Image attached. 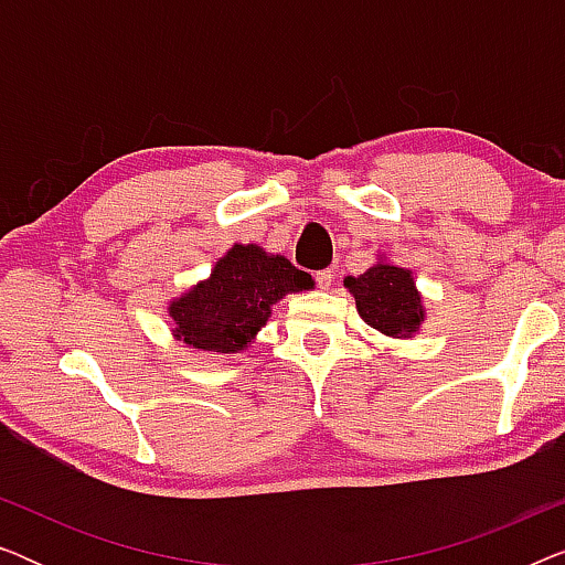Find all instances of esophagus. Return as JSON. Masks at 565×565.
I'll return each instance as SVG.
<instances>
[{
  "instance_id": "34e87169",
  "label": "esophagus",
  "mask_w": 565,
  "mask_h": 565,
  "mask_svg": "<svg viewBox=\"0 0 565 565\" xmlns=\"http://www.w3.org/2000/svg\"><path fill=\"white\" fill-rule=\"evenodd\" d=\"M313 277H316V285H319L321 290H329L331 280H334V273H331V269H319Z\"/></svg>"
}]
</instances>
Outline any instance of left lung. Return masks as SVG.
Returning a JSON list of instances; mask_svg holds the SVG:
<instances>
[{
  "label": "left lung",
  "instance_id": "left-lung-1",
  "mask_svg": "<svg viewBox=\"0 0 565 565\" xmlns=\"http://www.w3.org/2000/svg\"><path fill=\"white\" fill-rule=\"evenodd\" d=\"M344 285L354 296V303L367 327L396 339L419 331L424 308L408 269L375 265L360 277H347Z\"/></svg>",
  "mask_w": 565,
  "mask_h": 565
}]
</instances>
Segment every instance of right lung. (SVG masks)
I'll return each instance as SVG.
<instances>
[{
    "label": "right lung",
    "instance_id": "right-lung-1",
    "mask_svg": "<svg viewBox=\"0 0 565 565\" xmlns=\"http://www.w3.org/2000/svg\"><path fill=\"white\" fill-rule=\"evenodd\" d=\"M308 288H313L311 275L290 259L262 252L257 244H236L205 282L172 300L174 337L195 350L238 352L265 327L277 300Z\"/></svg>",
    "mask_w": 565,
    "mask_h": 565
}]
</instances>
